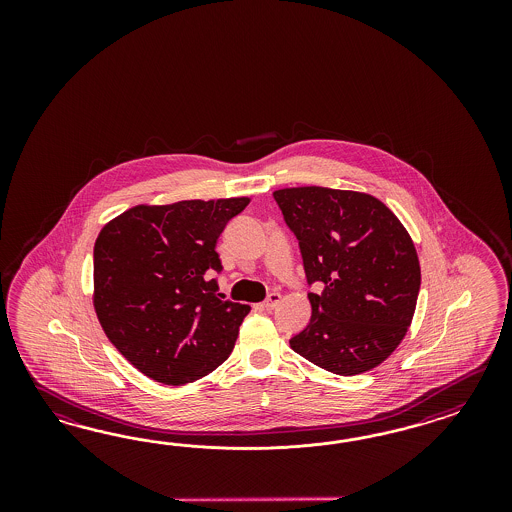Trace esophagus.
Returning <instances> with one entry per match:
<instances>
[{
    "instance_id": "esophagus-1",
    "label": "esophagus",
    "mask_w": 512,
    "mask_h": 512,
    "mask_svg": "<svg viewBox=\"0 0 512 512\" xmlns=\"http://www.w3.org/2000/svg\"><path fill=\"white\" fill-rule=\"evenodd\" d=\"M279 302H281V295L279 293H272V295L264 300L263 308L266 311H274L278 308Z\"/></svg>"
}]
</instances>
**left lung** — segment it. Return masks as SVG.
<instances>
[{
	"label": "left lung",
	"mask_w": 512,
	"mask_h": 512,
	"mask_svg": "<svg viewBox=\"0 0 512 512\" xmlns=\"http://www.w3.org/2000/svg\"><path fill=\"white\" fill-rule=\"evenodd\" d=\"M300 242L311 319L291 349L338 375L370 372L402 343L420 289L413 238L385 202L351 189L302 186L274 191Z\"/></svg>",
	"instance_id": "8db88e82"
}]
</instances>
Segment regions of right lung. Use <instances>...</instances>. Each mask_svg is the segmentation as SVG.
<instances>
[{
	"mask_svg": "<svg viewBox=\"0 0 512 512\" xmlns=\"http://www.w3.org/2000/svg\"><path fill=\"white\" fill-rule=\"evenodd\" d=\"M249 197L137 204L110 219L93 248V310L140 373L180 387L221 366L249 306L225 302L210 276L216 244Z\"/></svg>",
	"mask_w": 512,
	"mask_h": 512,
	"instance_id": "right-lung-1",
	"label": "right lung"
}]
</instances>
